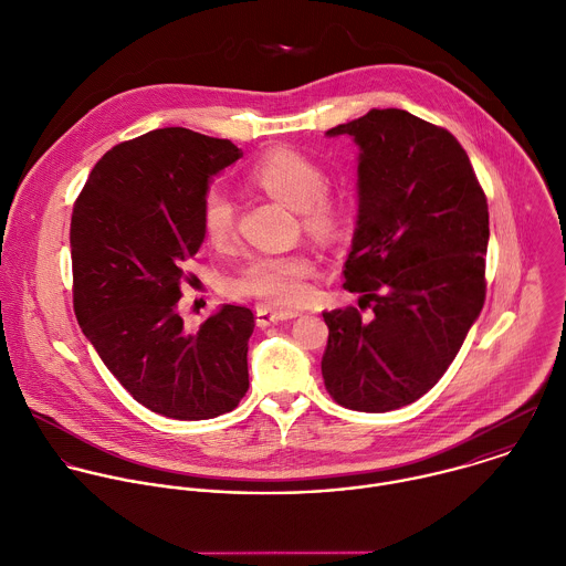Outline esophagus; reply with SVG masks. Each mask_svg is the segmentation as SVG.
<instances>
[{
	"label": "esophagus",
	"instance_id": "esophagus-1",
	"mask_svg": "<svg viewBox=\"0 0 566 566\" xmlns=\"http://www.w3.org/2000/svg\"><path fill=\"white\" fill-rule=\"evenodd\" d=\"M301 316L298 312L294 310H268V307H259L256 310V325L259 327H268V325H274V323H281V321H290V318H296Z\"/></svg>",
	"mask_w": 566,
	"mask_h": 566
}]
</instances>
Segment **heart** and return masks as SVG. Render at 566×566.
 <instances>
[{
	"instance_id": "heart-1",
	"label": "heart",
	"mask_w": 566,
	"mask_h": 566,
	"mask_svg": "<svg viewBox=\"0 0 566 566\" xmlns=\"http://www.w3.org/2000/svg\"><path fill=\"white\" fill-rule=\"evenodd\" d=\"M248 179L270 197L301 210L305 228L318 237L334 234L345 219V203L325 188L323 168L298 150L274 148L265 153L250 168ZM199 221L210 245H228L234 237L232 199L221 188H210L201 199ZM314 268L316 263L307 252L256 254L228 281V290L270 307L301 305L310 296Z\"/></svg>"
}]
</instances>
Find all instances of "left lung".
<instances>
[{
	"mask_svg": "<svg viewBox=\"0 0 566 566\" xmlns=\"http://www.w3.org/2000/svg\"><path fill=\"white\" fill-rule=\"evenodd\" d=\"M327 135H349L360 148L343 270L360 310L323 312L321 371L338 405L382 413L427 394L480 316L486 197L458 139L407 111L374 108Z\"/></svg>",
	"mask_w": 566,
	"mask_h": 566,
	"instance_id": "obj_1",
	"label": "left lung"
}]
</instances>
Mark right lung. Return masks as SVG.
<instances>
[{"mask_svg": "<svg viewBox=\"0 0 566 566\" xmlns=\"http://www.w3.org/2000/svg\"><path fill=\"white\" fill-rule=\"evenodd\" d=\"M241 157L228 139L159 128L108 150L73 208L80 327L137 402L175 420L228 413L250 387L252 310L223 305L199 332L177 310L203 243L201 199Z\"/></svg>", "mask_w": 566, "mask_h": 566, "instance_id": "right-lung-1", "label": "right lung"}]
</instances>
